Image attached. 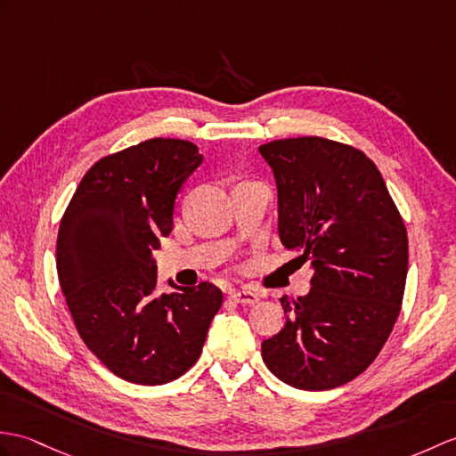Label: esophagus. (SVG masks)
<instances>
[{
	"label": "esophagus",
	"mask_w": 456,
	"mask_h": 456,
	"mask_svg": "<svg viewBox=\"0 0 456 456\" xmlns=\"http://www.w3.org/2000/svg\"><path fill=\"white\" fill-rule=\"evenodd\" d=\"M229 299H232L235 303H240V305H252L260 299V295L256 291H250V289H240V291H231Z\"/></svg>",
	"instance_id": "1"
}]
</instances>
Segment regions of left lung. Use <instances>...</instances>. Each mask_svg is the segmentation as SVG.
Listing matches in <instances>:
<instances>
[{
	"label": "left lung",
	"instance_id": "left-lung-1",
	"mask_svg": "<svg viewBox=\"0 0 456 456\" xmlns=\"http://www.w3.org/2000/svg\"><path fill=\"white\" fill-rule=\"evenodd\" d=\"M278 183L280 239L314 273L305 297H281L285 326L262 342L283 383L328 390L371 365L402 309L408 232L363 151L319 135L258 147Z\"/></svg>",
	"mask_w": 456,
	"mask_h": 456
}]
</instances>
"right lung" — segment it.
I'll list each match as a JSON object with an SVG mask.
<instances>
[{"mask_svg":"<svg viewBox=\"0 0 456 456\" xmlns=\"http://www.w3.org/2000/svg\"><path fill=\"white\" fill-rule=\"evenodd\" d=\"M202 163L186 140L153 137L93 163L63 211L56 268L81 340L114 375L165 385L192 367L224 303L214 283L159 297V239L175 198Z\"/></svg>","mask_w":456,"mask_h":456,"instance_id":"1","label":"right lung"}]
</instances>
